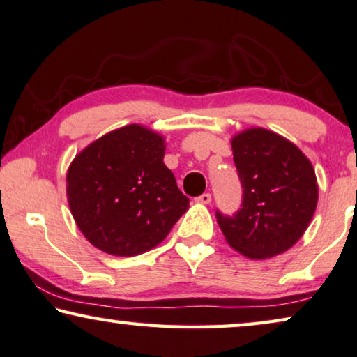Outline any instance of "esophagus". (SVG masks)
<instances>
[{"instance_id": "obj_1", "label": "esophagus", "mask_w": 357, "mask_h": 357, "mask_svg": "<svg viewBox=\"0 0 357 357\" xmlns=\"http://www.w3.org/2000/svg\"><path fill=\"white\" fill-rule=\"evenodd\" d=\"M195 200L200 202V204H210V202H211V194L210 192H205V194H202V195L197 197Z\"/></svg>"}]
</instances>
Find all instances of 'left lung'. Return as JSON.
<instances>
[{
	"mask_svg": "<svg viewBox=\"0 0 357 357\" xmlns=\"http://www.w3.org/2000/svg\"><path fill=\"white\" fill-rule=\"evenodd\" d=\"M242 204L234 215L216 210L229 245L253 259L284 253L303 236L317 205L311 162L285 137L250 128L232 139Z\"/></svg>",
	"mask_w": 357,
	"mask_h": 357,
	"instance_id": "1",
	"label": "left lung"
}]
</instances>
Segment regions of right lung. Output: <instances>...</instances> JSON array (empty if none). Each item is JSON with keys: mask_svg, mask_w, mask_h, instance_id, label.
Wrapping results in <instances>:
<instances>
[{"mask_svg": "<svg viewBox=\"0 0 357 357\" xmlns=\"http://www.w3.org/2000/svg\"><path fill=\"white\" fill-rule=\"evenodd\" d=\"M162 136L128 125L79 152L67 173V197L79 231L96 248L135 257L158 245L189 208L163 163Z\"/></svg>", "mask_w": 357, "mask_h": 357, "instance_id": "1", "label": "right lung"}]
</instances>
